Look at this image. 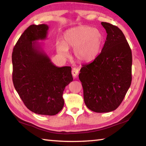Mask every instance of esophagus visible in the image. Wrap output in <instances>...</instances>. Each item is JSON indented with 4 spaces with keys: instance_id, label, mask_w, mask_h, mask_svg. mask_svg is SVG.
<instances>
[{
    "instance_id": "34e87169",
    "label": "esophagus",
    "mask_w": 146,
    "mask_h": 146,
    "mask_svg": "<svg viewBox=\"0 0 146 146\" xmlns=\"http://www.w3.org/2000/svg\"><path fill=\"white\" fill-rule=\"evenodd\" d=\"M78 73H79V69L78 68H72V74L74 76V78H76V77L78 75Z\"/></svg>"
}]
</instances>
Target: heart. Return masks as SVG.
Returning a JSON list of instances; mask_svg holds the SVG:
<instances>
[{"label":"heart","instance_id":"1","mask_svg":"<svg viewBox=\"0 0 146 146\" xmlns=\"http://www.w3.org/2000/svg\"><path fill=\"white\" fill-rule=\"evenodd\" d=\"M104 37L100 30L87 25L72 27L66 30L63 42L56 43V51L60 55L66 57L68 49L74 48V55L79 61H92L100 53Z\"/></svg>","mask_w":146,"mask_h":146}]
</instances>
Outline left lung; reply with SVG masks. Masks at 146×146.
Masks as SVG:
<instances>
[{"label":"left lung","instance_id":"1","mask_svg":"<svg viewBox=\"0 0 146 146\" xmlns=\"http://www.w3.org/2000/svg\"><path fill=\"white\" fill-rule=\"evenodd\" d=\"M101 24L107 34L104 47L79 74L85 104L100 113L113 111L122 102L131 85L132 65L131 49L121 30L106 22Z\"/></svg>","mask_w":146,"mask_h":146}]
</instances>
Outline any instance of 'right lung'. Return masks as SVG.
<instances>
[{"label": "right lung", "mask_w": 146, "mask_h": 146, "mask_svg": "<svg viewBox=\"0 0 146 146\" xmlns=\"http://www.w3.org/2000/svg\"><path fill=\"white\" fill-rule=\"evenodd\" d=\"M48 25L29 26L16 42L12 53L13 82L30 111L53 116L64 106L63 93L73 81L71 67L51 62L37 40L47 38Z\"/></svg>", "instance_id": "1"}]
</instances>
